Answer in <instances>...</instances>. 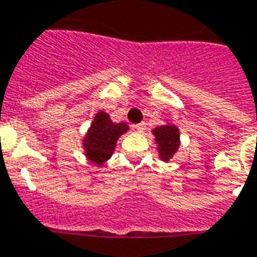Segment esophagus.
Segmentation results:
<instances>
[{
    "mask_svg": "<svg viewBox=\"0 0 257 257\" xmlns=\"http://www.w3.org/2000/svg\"><path fill=\"white\" fill-rule=\"evenodd\" d=\"M134 128H136V131H138V133H144L145 128H146V124H145L144 121H142V123H138V124H136V126H134Z\"/></svg>",
    "mask_w": 257,
    "mask_h": 257,
    "instance_id": "esophagus-1",
    "label": "esophagus"
}]
</instances>
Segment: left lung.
Listing matches in <instances>:
<instances>
[{
  "label": "left lung",
  "instance_id": "obj_1",
  "mask_svg": "<svg viewBox=\"0 0 257 257\" xmlns=\"http://www.w3.org/2000/svg\"><path fill=\"white\" fill-rule=\"evenodd\" d=\"M152 134L154 136V141L157 145L158 157L164 163L172 160L180 148V130L177 128L176 124L168 120L161 126L153 128Z\"/></svg>",
  "mask_w": 257,
  "mask_h": 257
}]
</instances>
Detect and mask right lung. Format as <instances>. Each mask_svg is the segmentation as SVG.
I'll return each mask as SVG.
<instances>
[{"label":"right lung","instance_id":"right-lung-1","mask_svg":"<svg viewBox=\"0 0 257 257\" xmlns=\"http://www.w3.org/2000/svg\"><path fill=\"white\" fill-rule=\"evenodd\" d=\"M127 131L128 126L124 121L115 123L107 112L100 109L82 138V149L86 160L96 167H103L112 157L117 140Z\"/></svg>","mask_w":257,"mask_h":257}]
</instances>
